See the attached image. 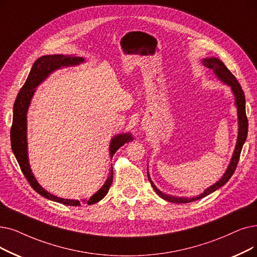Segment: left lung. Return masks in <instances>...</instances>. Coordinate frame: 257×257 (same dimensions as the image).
I'll list each match as a JSON object with an SVG mask.
<instances>
[{"mask_svg":"<svg viewBox=\"0 0 257 257\" xmlns=\"http://www.w3.org/2000/svg\"><path fill=\"white\" fill-rule=\"evenodd\" d=\"M203 64L207 67V68L213 70V72L215 73V75L218 77L220 81H222L224 83H226L227 85L231 86L232 91H233L234 95H235V104H236V107H237V113H238L237 142H236L235 150H234L232 160L230 162V165L228 167L226 173L222 175V177L217 183H215L214 185H212L211 187H209L207 190H205L204 193H202L199 196L186 198V197H174V196L167 195V194L161 192L159 189L153 185L151 178L149 176V173H148V180L150 181V184L153 187L154 191L159 194V196H161L165 200H168V202L175 203V204H186V203L194 202V200L203 198V197L209 195L210 193L217 190V189L220 188L221 186H224L230 180L231 176L234 173V171H235V169H236L238 161H239L240 152H241V149H242V145H243L244 141H246L247 135H248V118H247V115H246V99H244V93L242 91V89H241L239 83L237 82L236 77L232 74V72L227 68L224 63H222L220 60H218L216 58L204 59Z\"/></svg>","mask_w":257,"mask_h":257,"instance_id":"obj_1","label":"left lung"}]
</instances>
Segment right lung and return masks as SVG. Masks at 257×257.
Instances as JSON below:
<instances>
[{
  "instance_id": "right-lung-1",
  "label": "right lung",
  "mask_w": 257,
  "mask_h": 257,
  "mask_svg": "<svg viewBox=\"0 0 257 257\" xmlns=\"http://www.w3.org/2000/svg\"><path fill=\"white\" fill-rule=\"evenodd\" d=\"M84 60L80 57H66L63 54H54V55H44L38 59L35 64H33L32 68L29 72V75L23 87L21 88L20 92L16 98V102L14 105V118H13V125L10 129V142H11V148L15 153L16 159L20 165V168L25 175L27 182L33 188V190L37 191L40 195L46 197L48 199L53 200V202H58L63 205L67 206H81L80 200L74 199H66L61 198L58 196H54L47 192L46 190L39 185L37 180L33 176L30 167L28 164V156H27V140H26V113L27 109L30 104V99L35 93V88L46 79L50 72L55 69H59L63 66L68 65H76ZM132 137L129 133L127 135H119L112 139V142L110 144V154L111 158L114 155V153L122 146V145L132 141ZM113 180V170L111 168L110 175L107 178L104 186L99 189V190L92 195L90 198L87 200L88 205H92L99 202L104 196L108 193L109 188L112 184Z\"/></svg>"
}]
</instances>
